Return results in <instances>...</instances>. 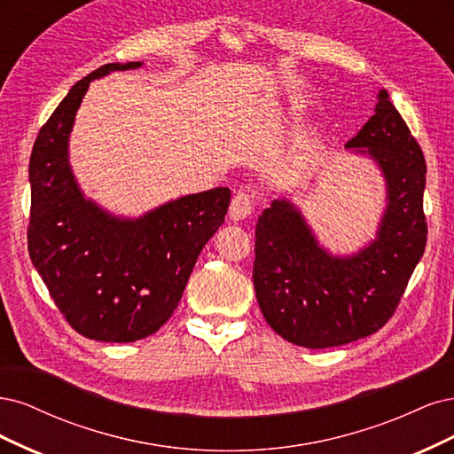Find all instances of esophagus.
<instances>
[{
    "label": "esophagus",
    "instance_id": "esophagus-1",
    "mask_svg": "<svg viewBox=\"0 0 454 454\" xmlns=\"http://www.w3.org/2000/svg\"><path fill=\"white\" fill-rule=\"evenodd\" d=\"M251 213H253V198L251 196L245 192H238L236 196H233V200L230 203V211H228L233 223L243 221V218H247Z\"/></svg>",
    "mask_w": 454,
    "mask_h": 454
}]
</instances>
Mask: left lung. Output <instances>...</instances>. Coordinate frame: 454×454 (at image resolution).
I'll return each mask as SVG.
<instances>
[{
  "label": "left lung",
  "instance_id": "left-lung-1",
  "mask_svg": "<svg viewBox=\"0 0 454 454\" xmlns=\"http://www.w3.org/2000/svg\"><path fill=\"white\" fill-rule=\"evenodd\" d=\"M345 149L372 158L385 179L375 239L348 256L332 254L286 198L273 200L256 224L260 311L283 340L307 348L345 345L383 328L427 247V162L387 90H379L375 114Z\"/></svg>",
  "mask_w": 454,
  "mask_h": 454
}]
</instances>
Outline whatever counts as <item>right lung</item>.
I'll return each mask as SVG.
<instances>
[{
    "instance_id": "obj_1",
    "label": "right lung",
    "mask_w": 454,
    "mask_h": 454,
    "mask_svg": "<svg viewBox=\"0 0 454 454\" xmlns=\"http://www.w3.org/2000/svg\"><path fill=\"white\" fill-rule=\"evenodd\" d=\"M141 66L106 64L73 84L30 156V258L71 328L107 343L149 338L168 323L230 206L226 186L171 200L137 218L111 215L84 198L69 164L81 101L94 79Z\"/></svg>"
}]
</instances>
